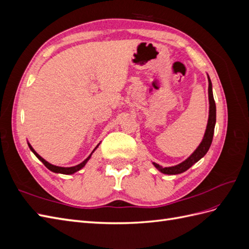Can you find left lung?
<instances>
[{"mask_svg": "<svg viewBox=\"0 0 249 249\" xmlns=\"http://www.w3.org/2000/svg\"><path fill=\"white\" fill-rule=\"evenodd\" d=\"M208 81H209L208 91H209L210 110H209V119H208V124H207L205 136H203V139L200 142L198 147L194 150V153L189 158H188L187 160L176 165V166L162 167L159 164L153 163L155 165V167L159 171H161L162 173H164V175H178V173H182V172L189 169L193 164L199 161L201 158L208 153V150L211 146V143H212V140H213L214 129H215V124H216V105H215L213 91H212V82H211L209 76H208Z\"/></svg>", "mask_w": 249, "mask_h": 249, "instance_id": "8db88e82", "label": "left lung"}]
</instances>
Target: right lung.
I'll return each instance as SVG.
<instances>
[{
  "mask_svg": "<svg viewBox=\"0 0 249 249\" xmlns=\"http://www.w3.org/2000/svg\"><path fill=\"white\" fill-rule=\"evenodd\" d=\"M28 145H29V147H30V149L32 150V152L34 153V155L38 158V159L44 164V166H46L48 169H50L51 171H53V172H56V173H63V175H72V173H74V172H77L78 170H80V169H82L83 167L85 166V164L87 163V161L90 159V157H91V155H92V153L94 152V150L96 149V147L99 146L97 145L94 149H93V152L90 154L89 156H88V158L87 159H85L84 161H83L82 163H80V164H78V165H76V166H72V167H59V166H55V165H53V164H51V163H49L48 161H46L43 159V158H41L38 154H37L35 150L33 149V147L30 145V143H28Z\"/></svg>",
  "mask_w": 249,
  "mask_h": 249,
  "instance_id": "right-lung-1",
  "label": "right lung"
}]
</instances>
